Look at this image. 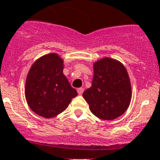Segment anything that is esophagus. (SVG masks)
Listing matches in <instances>:
<instances>
[{
  "label": "esophagus",
  "instance_id": "1",
  "mask_svg": "<svg viewBox=\"0 0 160 160\" xmlns=\"http://www.w3.org/2000/svg\"><path fill=\"white\" fill-rule=\"evenodd\" d=\"M77 92H78V94H79V95H82L83 92H84V88H79L77 89Z\"/></svg>",
  "mask_w": 160,
  "mask_h": 160
}]
</instances>
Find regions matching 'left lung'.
Returning a JSON list of instances; mask_svg holds the SVG:
<instances>
[{
    "mask_svg": "<svg viewBox=\"0 0 160 160\" xmlns=\"http://www.w3.org/2000/svg\"><path fill=\"white\" fill-rule=\"evenodd\" d=\"M83 97L99 119L111 120L123 115L132 98L130 79L123 64L108 57L94 62L92 86Z\"/></svg>",
    "mask_w": 160,
    "mask_h": 160,
    "instance_id": "left-lung-1",
    "label": "left lung"
}]
</instances>
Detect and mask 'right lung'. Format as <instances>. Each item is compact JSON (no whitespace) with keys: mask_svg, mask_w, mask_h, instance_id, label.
<instances>
[{"mask_svg":"<svg viewBox=\"0 0 160 160\" xmlns=\"http://www.w3.org/2000/svg\"><path fill=\"white\" fill-rule=\"evenodd\" d=\"M64 62L51 53L36 60L28 73L25 98L32 111L42 117L53 118L65 111L77 96L63 74Z\"/></svg>","mask_w":160,"mask_h":160,"instance_id":"1","label":"right lung"}]
</instances>
